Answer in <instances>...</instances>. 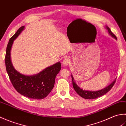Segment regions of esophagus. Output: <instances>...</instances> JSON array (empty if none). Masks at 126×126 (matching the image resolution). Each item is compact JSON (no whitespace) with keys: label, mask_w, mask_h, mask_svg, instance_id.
I'll return each instance as SVG.
<instances>
[{"label":"esophagus","mask_w":126,"mask_h":126,"mask_svg":"<svg viewBox=\"0 0 126 126\" xmlns=\"http://www.w3.org/2000/svg\"><path fill=\"white\" fill-rule=\"evenodd\" d=\"M70 63V60L68 57H65L64 58V60H63V64L64 66H66L69 64V63Z\"/></svg>","instance_id":"obj_1"}]
</instances>
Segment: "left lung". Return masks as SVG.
<instances>
[{
    "mask_svg": "<svg viewBox=\"0 0 126 126\" xmlns=\"http://www.w3.org/2000/svg\"><path fill=\"white\" fill-rule=\"evenodd\" d=\"M106 28L107 29L109 34H110L112 37H113V38H114L115 39H116L117 40L116 37L111 31L110 28H109L107 26H106ZM71 78H72V81H73V85L75 90L76 91V92L80 96H81L82 97L85 99H95V98L100 97V96H102L104 94H106L107 93H108L109 91L111 89V88L113 87L115 83L116 82V79H115L110 84H109L108 85V86L100 90L89 91V90H83L81 88H79L78 85L76 84L75 82L74 79L72 75H71Z\"/></svg>",
    "mask_w": 126,
    "mask_h": 126,
    "instance_id": "left-lung-1",
    "label": "left lung"
}]
</instances>
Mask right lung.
Segmentation results:
<instances>
[{
  "label": "right lung",
  "mask_w": 126,
  "mask_h": 126,
  "mask_svg": "<svg viewBox=\"0 0 126 126\" xmlns=\"http://www.w3.org/2000/svg\"><path fill=\"white\" fill-rule=\"evenodd\" d=\"M23 26L9 40L5 55V65L13 86L17 92L26 97L41 100L46 97L54 87L56 76L61 70V64L57 62L45 68L39 73L31 76L19 73L13 67L11 60V50L13 41L24 29Z\"/></svg>",
  "instance_id": "right-lung-1"
}]
</instances>
